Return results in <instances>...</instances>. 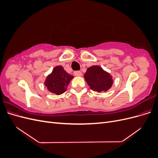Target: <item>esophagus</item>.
Listing matches in <instances>:
<instances>
[{
    "instance_id": "obj_1",
    "label": "esophagus",
    "mask_w": 158,
    "mask_h": 158,
    "mask_svg": "<svg viewBox=\"0 0 158 158\" xmlns=\"http://www.w3.org/2000/svg\"><path fill=\"white\" fill-rule=\"evenodd\" d=\"M74 74L76 76H81L82 75V73H81L80 71H75L74 73Z\"/></svg>"
}]
</instances>
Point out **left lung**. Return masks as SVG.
<instances>
[{"instance_id": "1", "label": "left lung", "mask_w": 158, "mask_h": 158, "mask_svg": "<svg viewBox=\"0 0 158 158\" xmlns=\"http://www.w3.org/2000/svg\"><path fill=\"white\" fill-rule=\"evenodd\" d=\"M84 78L89 88L98 92H107L113 83L111 74L97 65L90 66L87 69Z\"/></svg>"}]
</instances>
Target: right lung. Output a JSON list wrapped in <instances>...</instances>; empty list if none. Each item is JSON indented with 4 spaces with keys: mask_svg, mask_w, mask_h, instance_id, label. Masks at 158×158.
Segmentation results:
<instances>
[{
    "mask_svg": "<svg viewBox=\"0 0 158 158\" xmlns=\"http://www.w3.org/2000/svg\"><path fill=\"white\" fill-rule=\"evenodd\" d=\"M74 78L64 70L62 66H56L52 73L47 76L45 81V86L49 92L60 95L66 91L70 80Z\"/></svg>",
    "mask_w": 158,
    "mask_h": 158,
    "instance_id": "right-lung-1",
    "label": "right lung"
}]
</instances>
